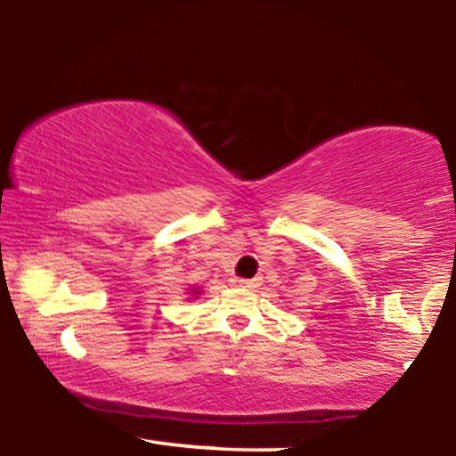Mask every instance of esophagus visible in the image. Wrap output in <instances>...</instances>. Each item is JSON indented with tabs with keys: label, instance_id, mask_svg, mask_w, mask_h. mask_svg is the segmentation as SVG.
I'll use <instances>...</instances> for the list:
<instances>
[{
	"label": "esophagus",
	"instance_id": "obj_1",
	"mask_svg": "<svg viewBox=\"0 0 456 456\" xmlns=\"http://www.w3.org/2000/svg\"><path fill=\"white\" fill-rule=\"evenodd\" d=\"M232 285L242 287V289H253V287H259V281L257 279H232Z\"/></svg>",
	"mask_w": 456,
	"mask_h": 456
}]
</instances>
